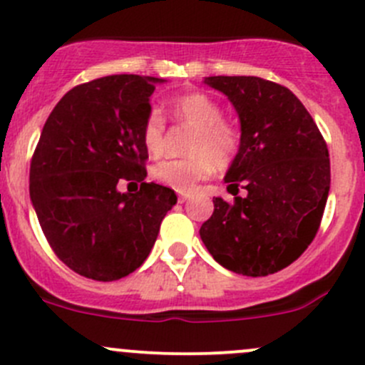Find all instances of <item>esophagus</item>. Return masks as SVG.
<instances>
[{
    "label": "esophagus",
    "instance_id": "1",
    "mask_svg": "<svg viewBox=\"0 0 365 365\" xmlns=\"http://www.w3.org/2000/svg\"><path fill=\"white\" fill-rule=\"evenodd\" d=\"M187 197H189V194L187 192H178V203H185Z\"/></svg>",
    "mask_w": 365,
    "mask_h": 365
}]
</instances>
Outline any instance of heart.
Segmentation results:
<instances>
[{"mask_svg": "<svg viewBox=\"0 0 365 365\" xmlns=\"http://www.w3.org/2000/svg\"><path fill=\"white\" fill-rule=\"evenodd\" d=\"M169 114L180 125L192 128L187 141L185 159L164 160L152 169V176L169 189L187 192L197 182L213 175L215 168L226 171L242 148V134L233 123L222 120V108L203 91H187L169 102ZM165 118L150 109L143 121V145L150 155L164 150Z\"/></svg>", "mask_w": 365, "mask_h": 365, "instance_id": "heart-1", "label": "heart"}]
</instances>
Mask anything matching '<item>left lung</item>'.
I'll use <instances>...</instances> for the list:
<instances>
[{"instance_id": "8db88e82", "label": "left lung", "mask_w": 365, "mask_h": 365, "mask_svg": "<svg viewBox=\"0 0 365 365\" xmlns=\"http://www.w3.org/2000/svg\"><path fill=\"white\" fill-rule=\"evenodd\" d=\"M206 84L233 102L242 148L226 175L233 201L213 200L201 240L235 274L282 270L314 240L330 190L327 141L286 86L254 76H213ZM248 196H237L240 187Z\"/></svg>"}]
</instances>
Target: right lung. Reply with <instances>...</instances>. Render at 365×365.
<instances>
[{
    "label": "right lung",
    "mask_w": 365,
    "mask_h": 365,
    "mask_svg": "<svg viewBox=\"0 0 365 365\" xmlns=\"http://www.w3.org/2000/svg\"><path fill=\"white\" fill-rule=\"evenodd\" d=\"M159 79L121 73L77 84L42 128L29 196L54 254L76 274L109 282L148 257L175 190L146 183L143 121ZM121 181L140 182L134 193Z\"/></svg>",
    "instance_id": "obj_1"
}]
</instances>
